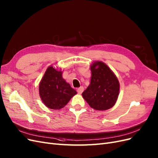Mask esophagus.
I'll return each mask as SVG.
<instances>
[{
    "label": "esophagus",
    "mask_w": 158,
    "mask_h": 158,
    "mask_svg": "<svg viewBox=\"0 0 158 158\" xmlns=\"http://www.w3.org/2000/svg\"><path fill=\"white\" fill-rule=\"evenodd\" d=\"M83 90H84V88L83 87V86H80L79 88H78L77 89V93H78V94H81V93H82L83 92Z\"/></svg>",
    "instance_id": "34e87169"
}]
</instances>
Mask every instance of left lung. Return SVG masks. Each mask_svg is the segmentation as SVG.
<instances>
[{
  "label": "left lung",
  "mask_w": 158,
  "mask_h": 158,
  "mask_svg": "<svg viewBox=\"0 0 158 158\" xmlns=\"http://www.w3.org/2000/svg\"><path fill=\"white\" fill-rule=\"evenodd\" d=\"M90 83L82 93L91 108L106 110L115 105L119 92V83L114 72L102 62L96 61L90 65Z\"/></svg>",
  "instance_id": "8db88e82"
}]
</instances>
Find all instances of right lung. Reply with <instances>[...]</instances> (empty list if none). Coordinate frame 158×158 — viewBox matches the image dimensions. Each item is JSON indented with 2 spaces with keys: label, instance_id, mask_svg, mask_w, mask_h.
<instances>
[{
  "label": "right lung",
  "instance_id": "obj_1",
  "mask_svg": "<svg viewBox=\"0 0 158 158\" xmlns=\"http://www.w3.org/2000/svg\"><path fill=\"white\" fill-rule=\"evenodd\" d=\"M76 94L63 79L62 71L49 66L39 83V95L44 105L50 109L60 110Z\"/></svg>",
  "mask_w": 158,
  "mask_h": 158
}]
</instances>
